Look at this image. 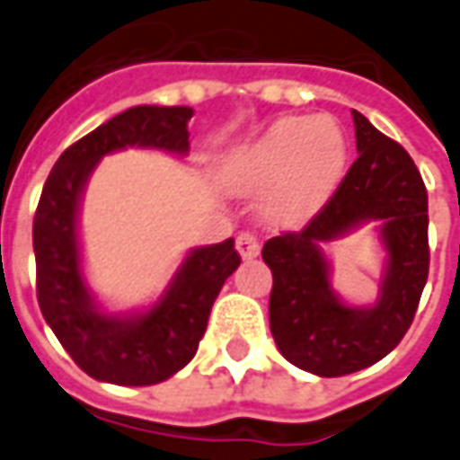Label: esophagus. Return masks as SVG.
<instances>
[{
    "instance_id": "1",
    "label": "esophagus",
    "mask_w": 460,
    "mask_h": 460,
    "mask_svg": "<svg viewBox=\"0 0 460 460\" xmlns=\"http://www.w3.org/2000/svg\"><path fill=\"white\" fill-rule=\"evenodd\" d=\"M236 251H239L241 258H256L258 253H261V241H258V236H253V234H248V231H243V234H239L236 236Z\"/></svg>"
}]
</instances>
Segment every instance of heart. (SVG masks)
<instances>
[{
    "instance_id": "1",
    "label": "heart",
    "mask_w": 460,
    "mask_h": 460,
    "mask_svg": "<svg viewBox=\"0 0 460 460\" xmlns=\"http://www.w3.org/2000/svg\"><path fill=\"white\" fill-rule=\"evenodd\" d=\"M343 165L346 138L334 119L285 117L234 155L226 185L239 195L270 190L265 219L299 226L334 192Z\"/></svg>"
}]
</instances>
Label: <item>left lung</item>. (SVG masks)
<instances>
[{
    "label": "left lung",
    "mask_w": 460,
    "mask_h": 460,
    "mask_svg": "<svg viewBox=\"0 0 460 460\" xmlns=\"http://www.w3.org/2000/svg\"><path fill=\"white\" fill-rule=\"evenodd\" d=\"M358 158L332 199L302 231L263 246L273 273L270 332L292 366L322 377L356 373L385 358L407 334L429 275L427 187L402 146L353 109ZM366 220L381 221L388 251L378 302L343 305L331 288L321 246Z\"/></svg>",
    "instance_id": "8db88e82"
}]
</instances>
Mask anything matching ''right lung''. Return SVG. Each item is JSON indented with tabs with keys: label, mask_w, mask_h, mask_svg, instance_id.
Here are the masks:
<instances>
[{
	"label": "right lung",
	"mask_w": 460,
	"mask_h": 460,
	"mask_svg": "<svg viewBox=\"0 0 460 460\" xmlns=\"http://www.w3.org/2000/svg\"><path fill=\"white\" fill-rule=\"evenodd\" d=\"M190 107L141 104L109 119L67 148L50 170L33 217L36 295L43 319L87 376L114 385H155L195 358L221 285L241 258L234 239L190 251L146 312L109 314L84 282L77 214L92 170L121 148L190 151Z\"/></svg>",
	"instance_id": "1"
}]
</instances>
